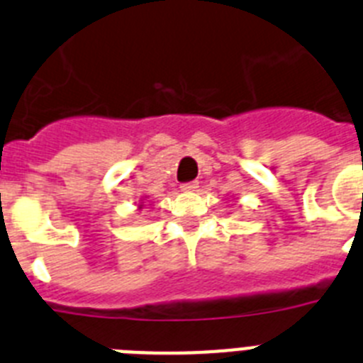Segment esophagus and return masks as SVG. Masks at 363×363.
I'll use <instances>...</instances> for the list:
<instances>
[{
    "label": "esophagus",
    "instance_id": "1",
    "mask_svg": "<svg viewBox=\"0 0 363 363\" xmlns=\"http://www.w3.org/2000/svg\"><path fill=\"white\" fill-rule=\"evenodd\" d=\"M182 191L185 192H192V191H196L198 189V182H187V184H182Z\"/></svg>",
    "mask_w": 363,
    "mask_h": 363
}]
</instances>
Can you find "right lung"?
I'll return each instance as SVG.
<instances>
[{"instance_id":"add662e5","label":"right lung","mask_w":363,"mask_h":363,"mask_svg":"<svg viewBox=\"0 0 363 363\" xmlns=\"http://www.w3.org/2000/svg\"><path fill=\"white\" fill-rule=\"evenodd\" d=\"M140 209H142V205H140Z\"/></svg>"}]
</instances>
